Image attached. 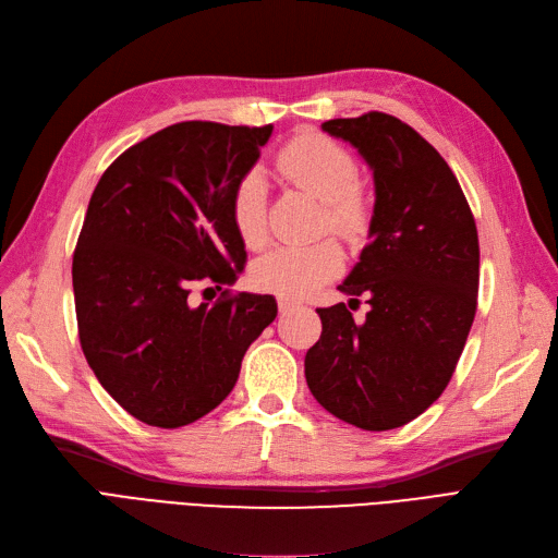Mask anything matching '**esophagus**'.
<instances>
[{
    "mask_svg": "<svg viewBox=\"0 0 558 558\" xmlns=\"http://www.w3.org/2000/svg\"><path fill=\"white\" fill-rule=\"evenodd\" d=\"M298 306H300V302H295V300H291V298H279V314H281V316L291 314V311H295Z\"/></svg>",
    "mask_w": 558,
    "mask_h": 558,
    "instance_id": "34e87169",
    "label": "esophagus"
}]
</instances>
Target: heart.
<instances>
[{"mask_svg":"<svg viewBox=\"0 0 558 558\" xmlns=\"http://www.w3.org/2000/svg\"><path fill=\"white\" fill-rule=\"evenodd\" d=\"M277 171L288 183L323 202V227L345 242H362L373 221V202L356 181L352 153L320 132L306 130L283 144L275 158ZM231 219L240 240L256 250L267 240L265 181L258 171L244 173L231 194ZM343 254L337 242L283 244L263 254L252 267V281L267 293L304 298L337 277Z\"/></svg>","mask_w":558,"mask_h":558,"instance_id":"heart-1","label":"heart"}]
</instances>
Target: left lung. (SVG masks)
Listing matches in <instances>:
<instances>
[{"label": "left lung", "mask_w": 558, "mask_h": 558, "mask_svg": "<svg viewBox=\"0 0 558 558\" xmlns=\"http://www.w3.org/2000/svg\"><path fill=\"white\" fill-rule=\"evenodd\" d=\"M323 130L352 144L373 171L371 242L339 286L354 302L366 295L371 311L356 325L343 302L318 308L323 333L306 352V385L341 421L391 430L441 396L470 337L476 221L451 167L408 123L368 111Z\"/></svg>", "instance_id": "8db88e82"}]
</instances>
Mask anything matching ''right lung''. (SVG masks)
I'll use <instances>...</instances> for the list:
<instances>
[{"label": "right lung", "mask_w": 558, "mask_h": 558, "mask_svg": "<svg viewBox=\"0 0 558 558\" xmlns=\"http://www.w3.org/2000/svg\"><path fill=\"white\" fill-rule=\"evenodd\" d=\"M270 135L272 125H169L121 153L88 202L73 254L82 352L148 426L181 428L215 410L277 318L272 295L225 291L213 306L190 304L194 283L221 291L242 272L231 194Z\"/></svg>", "instance_id": "obj_1"}]
</instances>
